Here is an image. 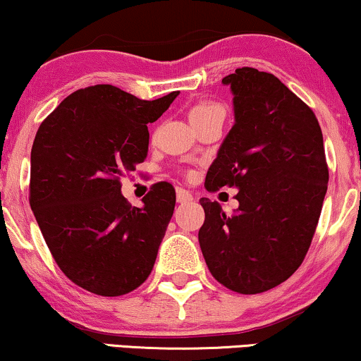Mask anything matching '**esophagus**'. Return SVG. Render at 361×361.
Instances as JSON below:
<instances>
[{
    "label": "esophagus",
    "instance_id": "esophagus-1",
    "mask_svg": "<svg viewBox=\"0 0 361 361\" xmlns=\"http://www.w3.org/2000/svg\"><path fill=\"white\" fill-rule=\"evenodd\" d=\"M190 200H192V194L189 190L177 189V202H179V204H185V202H190Z\"/></svg>",
    "mask_w": 361,
    "mask_h": 361
}]
</instances>
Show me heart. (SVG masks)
<instances>
[{
	"instance_id": "b5f03b06",
	"label": "heart",
	"mask_w": 361,
	"mask_h": 361,
	"mask_svg": "<svg viewBox=\"0 0 361 361\" xmlns=\"http://www.w3.org/2000/svg\"><path fill=\"white\" fill-rule=\"evenodd\" d=\"M189 116L192 123L207 120L212 116H225V108L216 102H200L192 108Z\"/></svg>"
}]
</instances>
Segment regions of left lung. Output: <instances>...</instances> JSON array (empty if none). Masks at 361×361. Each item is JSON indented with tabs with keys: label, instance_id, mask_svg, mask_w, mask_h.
<instances>
[{
	"label": "left lung",
	"instance_id": "1",
	"mask_svg": "<svg viewBox=\"0 0 361 361\" xmlns=\"http://www.w3.org/2000/svg\"><path fill=\"white\" fill-rule=\"evenodd\" d=\"M233 93L235 123L207 172L205 187H235L238 209L200 199L199 243L214 278L258 294L299 268L315 233L329 184L314 111L273 73L236 68L221 80Z\"/></svg>",
	"mask_w": 361,
	"mask_h": 361
}]
</instances>
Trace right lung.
Segmentation results:
<instances>
[{
	"instance_id": "obj_1",
	"label": "right lung",
	"mask_w": 361,
	"mask_h": 361,
	"mask_svg": "<svg viewBox=\"0 0 361 361\" xmlns=\"http://www.w3.org/2000/svg\"><path fill=\"white\" fill-rule=\"evenodd\" d=\"M177 95L147 102L113 85L82 88L39 126L29 204L59 268L93 294H128L151 274L176 190L159 182L131 207L120 176L146 159L147 123Z\"/></svg>"
}]
</instances>
